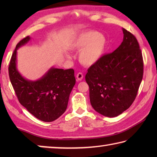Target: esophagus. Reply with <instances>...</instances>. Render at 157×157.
Masks as SVG:
<instances>
[{"mask_svg":"<svg viewBox=\"0 0 157 157\" xmlns=\"http://www.w3.org/2000/svg\"><path fill=\"white\" fill-rule=\"evenodd\" d=\"M83 74H82V73H78V74H77L76 75V78H77V79H78V81H81L82 79H83Z\"/></svg>","mask_w":157,"mask_h":157,"instance_id":"obj_1","label":"esophagus"}]
</instances>
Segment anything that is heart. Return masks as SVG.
Wrapping results in <instances>:
<instances>
[{"instance_id": "b5f03b06", "label": "heart", "mask_w": 157, "mask_h": 157, "mask_svg": "<svg viewBox=\"0 0 157 157\" xmlns=\"http://www.w3.org/2000/svg\"><path fill=\"white\" fill-rule=\"evenodd\" d=\"M107 46L105 36L96 31H88L82 33L74 39L71 48L79 51V61L85 66L97 63L104 56ZM68 58L70 57L66 55Z\"/></svg>"}]
</instances>
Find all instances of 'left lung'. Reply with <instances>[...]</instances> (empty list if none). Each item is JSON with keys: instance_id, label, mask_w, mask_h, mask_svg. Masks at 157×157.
<instances>
[{"instance_id": "8db88e82", "label": "left lung", "mask_w": 157, "mask_h": 157, "mask_svg": "<svg viewBox=\"0 0 157 157\" xmlns=\"http://www.w3.org/2000/svg\"><path fill=\"white\" fill-rule=\"evenodd\" d=\"M122 30L123 40L119 47L91 66L85 77L92 107L109 118L119 116L132 105L143 75L137 39L125 29Z\"/></svg>"}]
</instances>
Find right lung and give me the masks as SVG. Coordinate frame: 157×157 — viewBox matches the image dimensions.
I'll list each match as a JSON object with an SVG mask.
<instances>
[{
  "mask_svg": "<svg viewBox=\"0 0 157 157\" xmlns=\"http://www.w3.org/2000/svg\"><path fill=\"white\" fill-rule=\"evenodd\" d=\"M28 36L16 46L9 65V75L18 101L29 112L44 122H52L65 112L75 84L74 70L51 67L37 80L25 78L17 69V50L30 40Z\"/></svg>",
  "mask_w": 157,
  "mask_h": 157,
  "instance_id": "add662e5",
  "label": "right lung"
}]
</instances>
